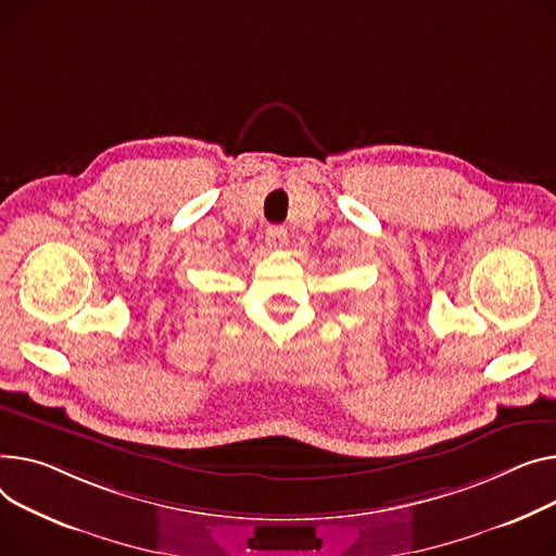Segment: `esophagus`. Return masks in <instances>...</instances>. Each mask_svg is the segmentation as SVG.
<instances>
[{"label": "esophagus", "instance_id": "esophagus-1", "mask_svg": "<svg viewBox=\"0 0 556 556\" xmlns=\"http://www.w3.org/2000/svg\"><path fill=\"white\" fill-rule=\"evenodd\" d=\"M266 243L275 250H281L286 243H288V232L283 226H270L266 230Z\"/></svg>", "mask_w": 556, "mask_h": 556}]
</instances>
